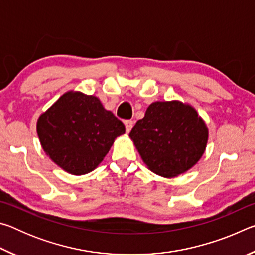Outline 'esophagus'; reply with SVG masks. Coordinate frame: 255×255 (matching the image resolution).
<instances>
[{
    "label": "esophagus",
    "mask_w": 255,
    "mask_h": 255,
    "mask_svg": "<svg viewBox=\"0 0 255 255\" xmlns=\"http://www.w3.org/2000/svg\"><path fill=\"white\" fill-rule=\"evenodd\" d=\"M125 126H126V131L129 132L133 126V122L132 120H126V122H125Z\"/></svg>",
    "instance_id": "esophagus-1"
}]
</instances>
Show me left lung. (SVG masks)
<instances>
[{
	"label": "left lung",
	"mask_w": 255,
	"mask_h": 255,
	"mask_svg": "<svg viewBox=\"0 0 255 255\" xmlns=\"http://www.w3.org/2000/svg\"><path fill=\"white\" fill-rule=\"evenodd\" d=\"M129 136L148 169L172 178L195 165L204 154L208 128L191 106L153 102Z\"/></svg>",
	"instance_id": "obj_1"
}]
</instances>
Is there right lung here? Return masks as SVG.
<instances>
[{"instance_id":"add662e5","label":"right lung","mask_w":255,"mask_h":255,"mask_svg":"<svg viewBox=\"0 0 255 255\" xmlns=\"http://www.w3.org/2000/svg\"><path fill=\"white\" fill-rule=\"evenodd\" d=\"M125 130L122 120L106 110L97 97L73 91L63 94L37 123L46 154L74 175L96 169Z\"/></svg>"}]
</instances>
